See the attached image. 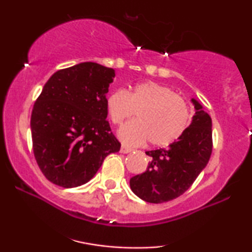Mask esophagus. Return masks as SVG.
<instances>
[{"mask_svg": "<svg viewBox=\"0 0 252 252\" xmlns=\"http://www.w3.org/2000/svg\"><path fill=\"white\" fill-rule=\"evenodd\" d=\"M120 153L122 154H128V153H132V149L128 147H125V146H122V148H120Z\"/></svg>", "mask_w": 252, "mask_h": 252, "instance_id": "esophagus-1", "label": "esophagus"}]
</instances>
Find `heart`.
I'll return each instance as SVG.
<instances>
[{
  "label": "heart",
  "mask_w": 252,
  "mask_h": 252,
  "mask_svg": "<svg viewBox=\"0 0 252 252\" xmlns=\"http://www.w3.org/2000/svg\"><path fill=\"white\" fill-rule=\"evenodd\" d=\"M106 111L116 125H120L136 111L137 120L118 130V137L129 147L150 140L155 147H167L184 135L190 123L187 103L166 86L142 82L128 92L116 89L106 98Z\"/></svg>",
  "instance_id": "b5f03b06"
}]
</instances>
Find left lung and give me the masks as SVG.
<instances>
[{
  "mask_svg": "<svg viewBox=\"0 0 252 252\" xmlns=\"http://www.w3.org/2000/svg\"><path fill=\"white\" fill-rule=\"evenodd\" d=\"M190 125L166 149L147 151L151 161L143 173L130 178L132 191L143 201L164 203L184 194L204 170L212 153V120L197 99Z\"/></svg>",
  "mask_w": 252,
  "mask_h": 252,
  "instance_id": "8db88e82",
  "label": "left lung"
}]
</instances>
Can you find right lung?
I'll list each match as a JSON object with an SVG mask.
<instances>
[{
	"label": "right lung",
	"mask_w": 252,
	"mask_h": 252,
	"mask_svg": "<svg viewBox=\"0 0 252 252\" xmlns=\"http://www.w3.org/2000/svg\"><path fill=\"white\" fill-rule=\"evenodd\" d=\"M116 72L85 62L51 75L31 117L33 151L48 180L64 188L85 185L120 143L106 122V94Z\"/></svg>",
	"instance_id": "1"
}]
</instances>
